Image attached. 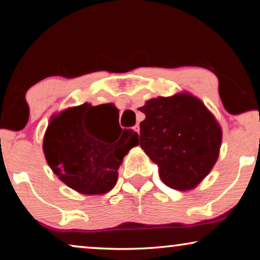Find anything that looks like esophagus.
Returning <instances> with one entry per match:
<instances>
[{
	"instance_id": "1",
	"label": "esophagus",
	"mask_w": 260,
	"mask_h": 260,
	"mask_svg": "<svg viewBox=\"0 0 260 260\" xmlns=\"http://www.w3.org/2000/svg\"><path fill=\"white\" fill-rule=\"evenodd\" d=\"M134 131H136L137 134H140V125H135L134 126Z\"/></svg>"
}]
</instances>
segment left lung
I'll use <instances>...</instances> for the list:
<instances>
[{"label": "left lung", "mask_w": 260, "mask_h": 260, "mask_svg": "<svg viewBox=\"0 0 260 260\" xmlns=\"http://www.w3.org/2000/svg\"><path fill=\"white\" fill-rule=\"evenodd\" d=\"M140 110L141 148L161 180L174 189H193L218 159L222 133L214 116L188 93L150 99Z\"/></svg>", "instance_id": "left-lung-1"}]
</instances>
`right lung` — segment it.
Here are the masks:
<instances>
[{
    "instance_id": "add662e5",
    "label": "right lung",
    "mask_w": 260,
    "mask_h": 260,
    "mask_svg": "<svg viewBox=\"0 0 260 260\" xmlns=\"http://www.w3.org/2000/svg\"><path fill=\"white\" fill-rule=\"evenodd\" d=\"M109 111L85 103L53 116L46 130V161L63 183L81 194L111 190L123 157L138 144V135L131 129L119 126L120 138L113 134L106 119Z\"/></svg>"
}]
</instances>
